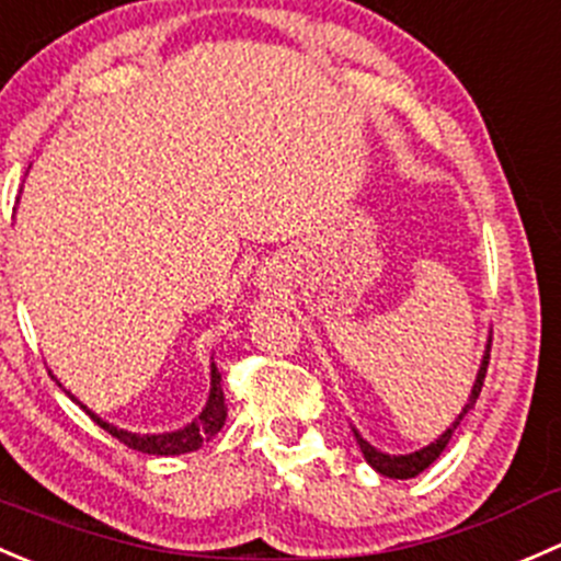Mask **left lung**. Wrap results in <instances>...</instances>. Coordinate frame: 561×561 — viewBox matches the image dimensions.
I'll return each mask as SVG.
<instances>
[{
    "instance_id": "obj_1",
    "label": "left lung",
    "mask_w": 561,
    "mask_h": 561,
    "mask_svg": "<svg viewBox=\"0 0 561 561\" xmlns=\"http://www.w3.org/2000/svg\"><path fill=\"white\" fill-rule=\"evenodd\" d=\"M488 357H491V335H488L485 341V352H482V359H480V368H477V376H474V385H471V392L467 398V403L461 407V412H458V417L453 420L450 425H447L445 431H442L439 436H436L431 445L420 447V450L414 453H401V456H390V453L379 450V447L370 445L368 439H365L363 434H359L357 428L352 425L354 431V439H357L359 450H363V458L368 461V467H374L379 474L385 477H392V480H412V477H417L420 471H425L431 467V463L436 461V458L442 456V453L447 450V445H450V439L456 436L458 425L463 423V417L474 409L477 398H480V390H482V379H485V370H488Z\"/></svg>"
}]
</instances>
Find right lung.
I'll return each instance as SVG.
<instances>
[{
	"instance_id": "right-lung-1",
	"label": "right lung",
	"mask_w": 561,
	"mask_h": 561,
	"mask_svg": "<svg viewBox=\"0 0 561 561\" xmlns=\"http://www.w3.org/2000/svg\"><path fill=\"white\" fill-rule=\"evenodd\" d=\"M54 379H57V376H54ZM220 381L224 379H220L218 365L213 363L209 365V396H207V403H204L202 412H198L191 423L182 425V428L163 431V434H136V431L119 428V425L108 423V420H103L100 414H94L90 407H84V403H81L73 392L65 390L62 385L59 387L68 392L70 401L79 403V407L90 414L100 428L108 431V434L114 436V439H119L122 445L133 447V450H138V453H147V456H182V453H193V450H198V447L207 445V442L213 439V436L226 425L229 407H226L224 385H220Z\"/></svg>"
}]
</instances>
